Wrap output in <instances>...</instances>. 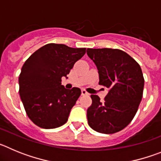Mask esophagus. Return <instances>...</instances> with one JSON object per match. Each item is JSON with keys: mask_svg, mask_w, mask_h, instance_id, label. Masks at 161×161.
<instances>
[{"mask_svg": "<svg viewBox=\"0 0 161 161\" xmlns=\"http://www.w3.org/2000/svg\"><path fill=\"white\" fill-rule=\"evenodd\" d=\"M81 94L84 95V96H86V95H89V93L86 92V90H85V89H82L81 90Z\"/></svg>", "mask_w": 161, "mask_h": 161, "instance_id": "esophagus-1", "label": "esophagus"}]
</instances>
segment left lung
I'll list each match as a JSON object with an SVG mask.
<instances>
[{"mask_svg":"<svg viewBox=\"0 0 161 161\" xmlns=\"http://www.w3.org/2000/svg\"><path fill=\"white\" fill-rule=\"evenodd\" d=\"M87 55L96 64L99 85L109 89L103 102L91 95L87 119L93 130L114 134L131 122L143 97L144 79L139 64L119 49L88 48Z\"/></svg>","mask_w":161,"mask_h":161,"instance_id":"obj_1","label":"left lung"}]
</instances>
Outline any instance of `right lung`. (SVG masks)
<instances>
[{
  "label": "right lung",
  "mask_w": 161,
  "mask_h": 161,
  "mask_svg": "<svg viewBox=\"0 0 161 161\" xmlns=\"http://www.w3.org/2000/svg\"><path fill=\"white\" fill-rule=\"evenodd\" d=\"M85 51L86 48L49 43L25 61L18 78L19 94L26 114L35 125L52 129L68 121L81 91L76 87L65 89L61 78H68L67 75Z\"/></svg>",
  "instance_id": "obj_1"
}]
</instances>
